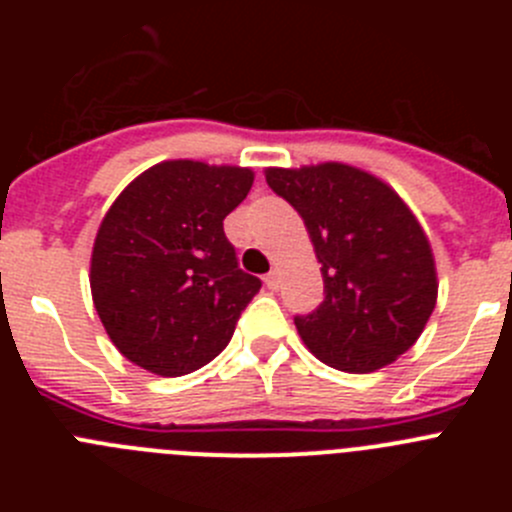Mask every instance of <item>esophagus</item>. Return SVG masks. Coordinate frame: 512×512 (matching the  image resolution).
<instances>
[{"label":"esophagus","mask_w":512,"mask_h":512,"mask_svg":"<svg viewBox=\"0 0 512 512\" xmlns=\"http://www.w3.org/2000/svg\"><path fill=\"white\" fill-rule=\"evenodd\" d=\"M264 282H266V287L271 289V292H277L279 284H282V282H279V271L277 269L269 271V274H266V277H264Z\"/></svg>","instance_id":"esophagus-1"}]
</instances>
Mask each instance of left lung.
Masks as SVG:
<instances>
[{
	"mask_svg": "<svg viewBox=\"0 0 512 512\" xmlns=\"http://www.w3.org/2000/svg\"><path fill=\"white\" fill-rule=\"evenodd\" d=\"M305 220L325 300L297 315L302 341L338 372L369 374L420 338L438 297L436 261L400 194L369 171L328 164L266 169Z\"/></svg>",
	"mask_w": 512,
	"mask_h": 512,
	"instance_id": "obj_1",
	"label": "left lung"
}]
</instances>
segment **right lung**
Instances as JSON below:
<instances>
[{
  "instance_id": "1",
  "label": "right lung",
  "mask_w": 512,
  "mask_h": 512,
  "mask_svg": "<svg viewBox=\"0 0 512 512\" xmlns=\"http://www.w3.org/2000/svg\"><path fill=\"white\" fill-rule=\"evenodd\" d=\"M251 184V169L179 158L143 171L112 202L94 238L89 284L125 359L182 377L228 346L261 289L223 230Z\"/></svg>"
}]
</instances>
